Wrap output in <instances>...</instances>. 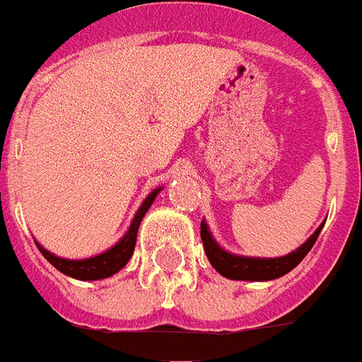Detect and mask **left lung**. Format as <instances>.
<instances>
[{
    "label": "left lung",
    "mask_w": 362,
    "mask_h": 362,
    "mask_svg": "<svg viewBox=\"0 0 362 362\" xmlns=\"http://www.w3.org/2000/svg\"><path fill=\"white\" fill-rule=\"evenodd\" d=\"M322 228L324 226L317 228L314 235L306 243H302L298 250L284 255V257L276 259L238 257V255H232L228 251L220 250L216 242L212 240V235H210L209 228H206L204 222L201 224V240L210 265L216 269L222 276L234 279V281H271V279H279V276L286 275L288 271H292L302 259L308 255V251L314 247Z\"/></svg>",
    "instance_id": "obj_1"
}]
</instances>
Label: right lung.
<instances>
[{
	"label": "right lung",
	"instance_id": "1",
	"mask_svg": "<svg viewBox=\"0 0 362 362\" xmlns=\"http://www.w3.org/2000/svg\"><path fill=\"white\" fill-rule=\"evenodd\" d=\"M160 193V189H156L153 193L148 194V199L142 202L140 210L136 212L132 224L128 228V232L124 234V238L120 240L115 247H111L109 251H105L97 257L81 259V261H70V259H60L52 255L50 251H46L45 247H40L37 243V247L40 250V253L45 255L46 261H50L54 267L58 269L60 273L68 276H74V279H79V281H97V279H107V276L119 273L120 269L124 267L128 263V259L132 257L136 245V234H138V226L144 218L146 210L152 206L156 194Z\"/></svg>",
	"mask_w": 362,
	"mask_h": 362
}]
</instances>
